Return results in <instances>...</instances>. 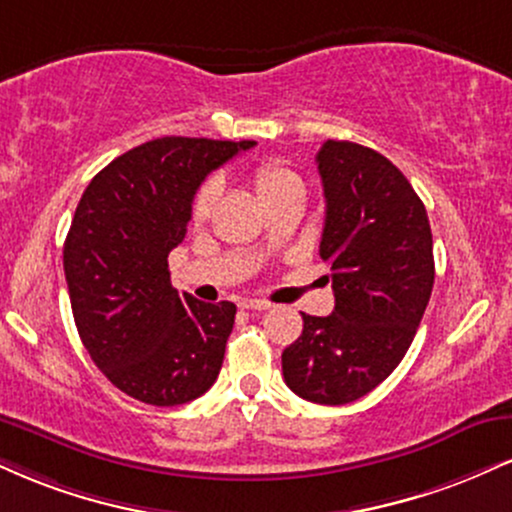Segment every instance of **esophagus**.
Returning <instances> with one entry per match:
<instances>
[{"label":"esophagus","instance_id":"obj_1","mask_svg":"<svg viewBox=\"0 0 512 512\" xmlns=\"http://www.w3.org/2000/svg\"><path fill=\"white\" fill-rule=\"evenodd\" d=\"M243 307L245 310H252V312H264L272 307V303H267V300H257V298H248L243 300Z\"/></svg>","mask_w":512,"mask_h":512}]
</instances>
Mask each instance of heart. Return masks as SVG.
Segmentation results:
<instances>
[{"label": "heart", "mask_w": 512, "mask_h": 512, "mask_svg": "<svg viewBox=\"0 0 512 512\" xmlns=\"http://www.w3.org/2000/svg\"><path fill=\"white\" fill-rule=\"evenodd\" d=\"M252 183H255L257 195H260L262 200L267 202V200H272L274 195L283 193L286 188L300 186V178H298V174H295V171H291L288 166H283L279 162H262L260 166H255V171H252ZM214 200H217V183L207 181L205 186H202L195 193L193 219L195 221L207 219V214H209V209H212Z\"/></svg>", "instance_id": "b5f03b06"}]
</instances>
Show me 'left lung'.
<instances>
[{
  "label": "left lung",
  "mask_w": 512,
  "mask_h": 512,
  "mask_svg": "<svg viewBox=\"0 0 512 512\" xmlns=\"http://www.w3.org/2000/svg\"><path fill=\"white\" fill-rule=\"evenodd\" d=\"M326 217L319 255L331 267L336 307L303 315V334L281 355L295 396L346 405L377 389L403 355L434 288L427 209L396 164L348 140L317 152Z\"/></svg>",
  "instance_id": "obj_1"
}]
</instances>
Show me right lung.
I'll list each match as a JSON object with an SVG mask.
<instances>
[{
  "mask_svg": "<svg viewBox=\"0 0 512 512\" xmlns=\"http://www.w3.org/2000/svg\"><path fill=\"white\" fill-rule=\"evenodd\" d=\"M252 145L166 135L109 162L80 197L64 243L73 319L126 396L169 408L217 381L236 305L178 293L169 252L186 238L207 174Z\"/></svg>",
  "mask_w": 512,
  "mask_h": 512,
  "instance_id": "1",
  "label": "right lung"
}]
</instances>
